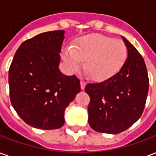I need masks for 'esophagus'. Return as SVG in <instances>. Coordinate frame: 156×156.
<instances>
[{"label": "esophagus", "instance_id": "34e87169", "mask_svg": "<svg viewBox=\"0 0 156 156\" xmlns=\"http://www.w3.org/2000/svg\"><path fill=\"white\" fill-rule=\"evenodd\" d=\"M80 85H81L82 89H84L85 85H86V82L84 80H80Z\"/></svg>", "mask_w": 156, "mask_h": 156}]
</instances>
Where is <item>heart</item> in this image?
Wrapping results in <instances>:
<instances>
[{
  "label": "heart",
  "mask_w": 156,
  "mask_h": 156,
  "mask_svg": "<svg viewBox=\"0 0 156 156\" xmlns=\"http://www.w3.org/2000/svg\"><path fill=\"white\" fill-rule=\"evenodd\" d=\"M63 59L72 72H78L85 62V68L95 80L111 78L120 70L128 58L124 41L110 37L94 34L76 41L74 48L63 52Z\"/></svg>",
  "instance_id": "b5f03b06"
}]
</instances>
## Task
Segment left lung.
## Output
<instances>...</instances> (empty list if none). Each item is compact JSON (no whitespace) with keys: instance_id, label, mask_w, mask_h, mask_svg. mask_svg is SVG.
I'll return each instance as SVG.
<instances>
[{"instance_id":"obj_1","label":"left lung","mask_w":156,"mask_h":156,"mask_svg":"<svg viewBox=\"0 0 156 156\" xmlns=\"http://www.w3.org/2000/svg\"><path fill=\"white\" fill-rule=\"evenodd\" d=\"M128 58L119 71L105 81L88 83V124L94 130L119 134L140 118L149 91L144 58L127 39Z\"/></svg>"}]
</instances>
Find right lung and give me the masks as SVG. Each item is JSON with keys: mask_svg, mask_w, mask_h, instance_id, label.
I'll use <instances>...</instances> for the list:
<instances>
[{"mask_svg": "<svg viewBox=\"0 0 156 156\" xmlns=\"http://www.w3.org/2000/svg\"><path fill=\"white\" fill-rule=\"evenodd\" d=\"M64 31L47 32L22 42L9 68L10 99L25 123L41 129H59L64 111L80 92L75 75L59 71Z\"/></svg>", "mask_w": 156, "mask_h": 156, "instance_id": "add662e5", "label": "right lung"}]
</instances>
